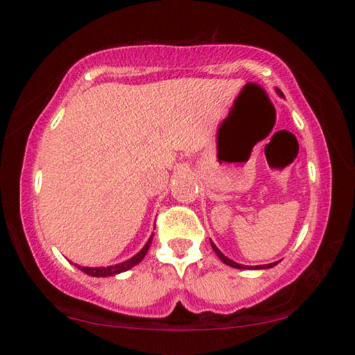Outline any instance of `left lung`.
<instances>
[{
    "instance_id": "left-lung-1",
    "label": "left lung",
    "mask_w": 355,
    "mask_h": 355,
    "mask_svg": "<svg viewBox=\"0 0 355 355\" xmlns=\"http://www.w3.org/2000/svg\"><path fill=\"white\" fill-rule=\"evenodd\" d=\"M277 93L278 95H282V92L280 89L277 88ZM211 248H213V250L214 252H216V255L219 259H221V262L223 263H226V266H230V267H234V268H241V270H244V268H254V270H260V268H272V267H275L277 266V262H272V263H266V266H255V267H249V266H242V263H237V262H234V260H231L230 257H226V255H224L221 250H219L216 245H214V242L211 241Z\"/></svg>"
}]
</instances>
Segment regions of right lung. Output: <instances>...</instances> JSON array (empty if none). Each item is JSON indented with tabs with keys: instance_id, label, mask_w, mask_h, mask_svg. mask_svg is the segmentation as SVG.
<instances>
[{
	"instance_id": "1",
	"label": "right lung",
	"mask_w": 355,
	"mask_h": 355,
	"mask_svg": "<svg viewBox=\"0 0 355 355\" xmlns=\"http://www.w3.org/2000/svg\"><path fill=\"white\" fill-rule=\"evenodd\" d=\"M152 237H154V234L149 237V241L146 242L144 248L139 250L136 255H132L131 259L124 260V262H121V263H114V266H107V267H83V266H77V263H75V266H77V268H80L82 272L87 273V275H92V277H113V275H118V273H123L125 270H129V268L136 267L137 263L146 257L147 250H149L150 244H152Z\"/></svg>"
}]
</instances>
